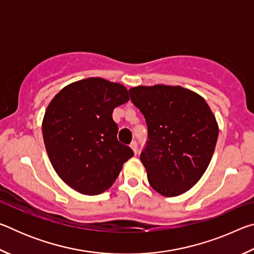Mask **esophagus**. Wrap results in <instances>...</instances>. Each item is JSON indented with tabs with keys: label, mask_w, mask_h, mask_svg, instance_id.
I'll use <instances>...</instances> for the list:
<instances>
[{
	"label": "esophagus",
	"mask_w": 254,
	"mask_h": 254,
	"mask_svg": "<svg viewBox=\"0 0 254 254\" xmlns=\"http://www.w3.org/2000/svg\"><path fill=\"white\" fill-rule=\"evenodd\" d=\"M130 147L132 148L133 152H134V153L136 154V153H137V143H136V141H132L131 144H130Z\"/></svg>",
	"instance_id": "esophagus-1"
}]
</instances>
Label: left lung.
<instances>
[{
  "label": "left lung",
  "mask_w": 254,
  "mask_h": 254,
  "mask_svg": "<svg viewBox=\"0 0 254 254\" xmlns=\"http://www.w3.org/2000/svg\"><path fill=\"white\" fill-rule=\"evenodd\" d=\"M128 93L147 122L140 159L149 184L166 197L184 194L213 157L218 136L214 114L203 97L180 86H137Z\"/></svg>",
  "instance_id": "8db88e82"
}]
</instances>
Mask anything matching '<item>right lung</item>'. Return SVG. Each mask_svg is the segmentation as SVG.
<instances>
[{
	"instance_id": "obj_1",
	"label": "right lung",
	"mask_w": 254,
	"mask_h": 254,
	"mask_svg": "<svg viewBox=\"0 0 254 254\" xmlns=\"http://www.w3.org/2000/svg\"><path fill=\"white\" fill-rule=\"evenodd\" d=\"M127 101L123 85L92 77L66 86L47 107L42 122L47 153L72 189L101 194L133 157L132 149L118 140L119 127L112 118L115 107Z\"/></svg>"
}]
</instances>
